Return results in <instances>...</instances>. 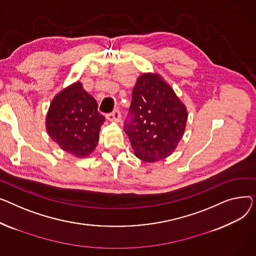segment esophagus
Listing matches in <instances>:
<instances>
[{
  "label": "esophagus",
  "mask_w": 256,
  "mask_h": 256,
  "mask_svg": "<svg viewBox=\"0 0 256 256\" xmlns=\"http://www.w3.org/2000/svg\"><path fill=\"white\" fill-rule=\"evenodd\" d=\"M121 112H120L118 110H114L112 112H110L106 114V118L110 120V121H114V122H120L121 121Z\"/></svg>",
  "instance_id": "34e87169"
}]
</instances>
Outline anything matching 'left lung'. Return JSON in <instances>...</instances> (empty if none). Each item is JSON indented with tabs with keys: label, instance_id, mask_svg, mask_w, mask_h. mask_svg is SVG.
I'll return each instance as SVG.
<instances>
[{
	"label": "left lung",
	"instance_id": "1",
	"mask_svg": "<svg viewBox=\"0 0 256 256\" xmlns=\"http://www.w3.org/2000/svg\"><path fill=\"white\" fill-rule=\"evenodd\" d=\"M187 116L185 105L158 74L140 75L124 125L136 157L146 162L168 157L183 136Z\"/></svg>",
	"mask_w": 256,
	"mask_h": 256
}]
</instances>
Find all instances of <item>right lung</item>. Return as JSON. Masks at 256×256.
<instances>
[{
    "instance_id": "1",
    "label": "right lung",
    "mask_w": 256,
    "mask_h": 256,
    "mask_svg": "<svg viewBox=\"0 0 256 256\" xmlns=\"http://www.w3.org/2000/svg\"><path fill=\"white\" fill-rule=\"evenodd\" d=\"M104 121L97 101L78 82L54 98L46 116V130L64 151L86 157L96 148Z\"/></svg>"
}]
</instances>
